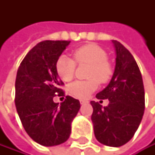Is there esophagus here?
<instances>
[{"instance_id": "esophagus-1", "label": "esophagus", "mask_w": 155, "mask_h": 155, "mask_svg": "<svg viewBox=\"0 0 155 155\" xmlns=\"http://www.w3.org/2000/svg\"><path fill=\"white\" fill-rule=\"evenodd\" d=\"M80 103H81L82 105H84V104H85V103H88V101H87L86 99H81V100H80Z\"/></svg>"}]
</instances>
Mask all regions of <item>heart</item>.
Listing matches in <instances>:
<instances>
[{
	"mask_svg": "<svg viewBox=\"0 0 155 155\" xmlns=\"http://www.w3.org/2000/svg\"><path fill=\"white\" fill-rule=\"evenodd\" d=\"M73 58L79 64L88 63L87 80H77L69 86L71 95L79 98H87L98 87L99 82L106 83L110 80L111 69L108 61L107 53L97 45H85L73 51ZM67 55H61L56 62V71L63 81H71L73 78L76 63Z\"/></svg>",
	"mask_w": 155,
	"mask_h": 155,
	"instance_id": "heart-1",
	"label": "heart"
}]
</instances>
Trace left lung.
Masks as SVG:
<instances>
[{
  "label": "left lung",
  "mask_w": 155,
  "mask_h": 155,
  "mask_svg": "<svg viewBox=\"0 0 155 155\" xmlns=\"http://www.w3.org/2000/svg\"><path fill=\"white\" fill-rule=\"evenodd\" d=\"M115 49V68L110 82L97 94V99L108 98L102 107L91 101V120L96 139L106 146L120 147L128 142L141 122L145 109L142 76L131 53L121 43L112 40Z\"/></svg>",
  "instance_id": "obj_1"
}]
</instances>
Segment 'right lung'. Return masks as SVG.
<instances>
[{
	"instance_id": "add662e5",
	"label": "right lung",
	"mask_w": 155,
	"mask_h": 155,
	"mask_svg": "<svg viewBox=\"0 0 155 155\" xmlns=\"http://www.w3.org/2000/svg\"><path fill=\"white\" fill-rule=\"evenodd\" d=\"M69 41H43L29 51L17 70L15 103L28 135L37 143L51 147L70 138L71 122L80 110V101L67 96L63 102V84L56 62L70 45ZM64 98V97H63Z\"/></svg>"
}]
</instances>
